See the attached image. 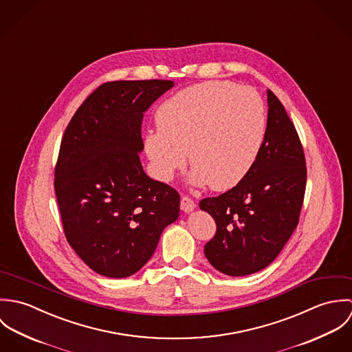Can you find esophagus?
<instances>
[{
    "label": "esophagus",
    "mask_w": 352,
    "mask_h": 352,
    "mask_svg": "<svg viewBox=\"0 0 352 352\" xmlns=\"http://www.w3.org/2000/svg\"><path fill=\"white\" fill-rule=\"evenodd\" d=\"M180 207L184 212H191L195 207H197V203L192 201L191 198L188 197H182V201H180Z\"/></svg>",
    "instance_id": "esophagus-1"
}]
</instances>
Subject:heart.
Segmentation results:
<instances>
[{
  "mask_svg": "<svg viewBox=\"0 0 352 352\" xmlns=\"http://www.w3.org/2000/svg\"><path fill=\"white\" fill-rule=\"evenodd\" d=\"M158 130L144 146L157 179L169 182L187 164L192 184L226 191L251 170L265 135V108L251 88L228 81L188 87L164 101L155 112Z\"/></svg>",
  "mask_w": 352,
  "mask_h": 352,
  "instance_id": "obj_1",
  "label": "heart"
}]
</instances>
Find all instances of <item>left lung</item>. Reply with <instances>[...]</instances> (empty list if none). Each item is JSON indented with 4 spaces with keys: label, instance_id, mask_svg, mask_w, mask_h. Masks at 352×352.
<instances>
[{
    "label": "left lung",
    "instance_id": "left-lung-1",
    "mask_svg": "<svg viewBox=\"0 0 352 352\" xmlns=\"http://www.w3.org/2000/svg\"><path fill=\"white\" fill-rule=\"evenodd\" d=\"M267 101L265 135L251 170L232 190L199 201L217 223L204 254L214 268L230 276L251 275L271 264L300 221L306 187L301 141L270 89Z\"/></svg>",
    "mask_w": 352,
    "mask_h": 352
}]
</instances>
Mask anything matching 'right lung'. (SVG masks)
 Masks as SVG:
<instances>
[{
  "instance_id": "right-lung-1",
  "label": "right lung",
  "mask_w": 352,
  "mask_h": 352,
  "mask_svg": "<svg viewBox=\"0 0 352 352\" xmlns=\"http://www.w3.org/2000/svg\"><path fill=\"white\" fill-rule=\"evenodd\" d=\"M173 85L105 82L80 105L62 137L54 188L63 232L102 276L140 271L162 230L179 218L177 191L151 179L140 160L144 112Z\"/></svg>"
}]
</instances>
